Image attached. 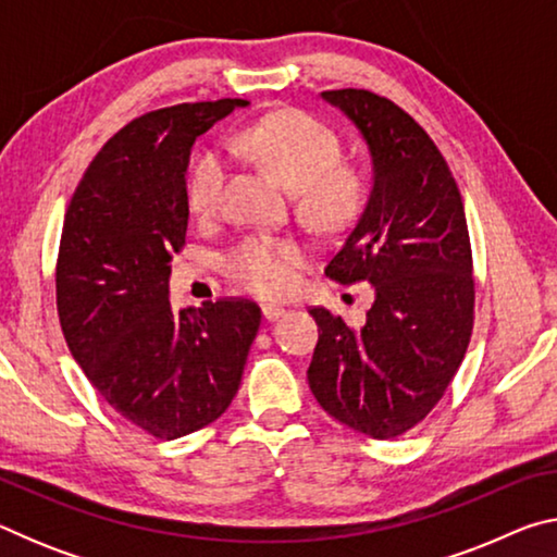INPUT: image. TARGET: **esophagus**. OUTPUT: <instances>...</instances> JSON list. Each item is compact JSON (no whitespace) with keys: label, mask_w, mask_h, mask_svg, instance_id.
Wrapping results in <instances>:
<instances>
[{"label":"esophagus","mask_w":557,"mask_h":557,"mask_svg":"<svg viewBox=\"0 0 557 557\" xmlns=\"http://www.w3.org/2000/svg\"><path fill=\"white\" fill-rule=\"evenodd\" d=\"M262 317H265L268 322H277L280 317H285V307H277V305H262Z\"/></svg>","instance_id":"esophagus-1"}]
</instances>
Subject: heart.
I'll return each mask as SVG.
<instances>
[{"mask_svg": "<svg viewBox=\"0 0 557 557\" xmlns=\"http://www.w3.org/2000/svg\"><path fill=\"white\" fill-rule=\"evenodd\" d=\"M233 154L250 157L297 194L299 211L322 233L351 223L363 206L366 186L351 164H338L342 145L332 129L299 110H280L252 122L228 139ZM228 164L221 152H206L188 176V209L211 215L221 203ZM305 245L295 238L252 235L228 256V275L260 297H282L295 287L305 265Z\"/></svg>", "mask_w": 557, "mask_h": 557, "instance_id": "b5f03b06", "label": "heart"}]
</instances>
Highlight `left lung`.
Wrapping results in <instances>:
<instances>
[{"mask_svg":"<svg viewBox=\"0 0 557 557\" xmlns=\"http://www.w3.org/2000/svg\"><path fill=\"white\" fill-rule=\"evenodd\" d=\"M371 154V191L326 277L369 282L363 326L309 309L319 342L307 379L317 403L373 440L418 425L445 395L467 354L474 280L465 203L430 135L388 98L326 90Z\"/></svg>","mask_w":557,"mask_h":557,"instance_id":"obj_1","label":"left lung"}]
</instances>
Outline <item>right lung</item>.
<instances>
[{"label": "right lung", "mask_w": 557, "mask_h": 557, "mask_svg": "<svg viewBox=\"0 0 557 557\" xmlns=\"http://www.w3.org/2000/svg\"><path fill=\"white\" fill-rule=\"evenodd\" d=\"M245 106L184 102L132 120L102 145L65 211L55 265L65 344L110 408L159 440L228 410L260 329L256 301L178 312L169 301L172 256L186 240L191 147Z\"/></svg>", "instance_id": "right-lung-1"}]
</instances>
